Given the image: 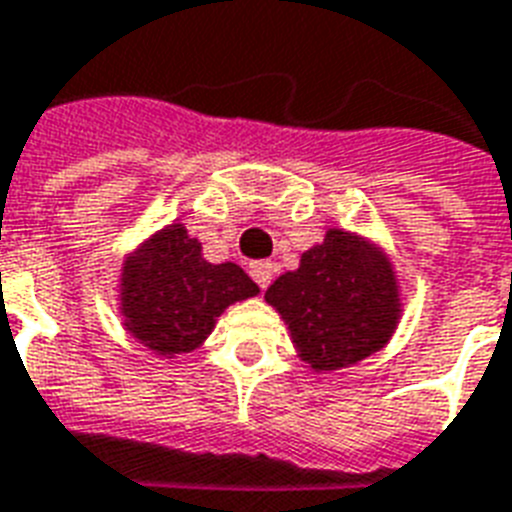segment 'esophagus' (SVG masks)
I'll return each mask as SVG.
<instances>
[{
    "label": "esophagus",
    "mask_w": 512,
    "mask_h": 512,
    "mask_svg": "<svg viewBox=\"0 0 512 512\" xmlns=\"http://www.w3.org/2000/svg\"><path fill=\"white\" fill-rule=\"evenodd\" d=\"M249 273H252V279H255L257 287L268 289V284L273 281V273H276V265H273L271 260H260V263H255L249 268Z\"/></svg>",
    "instance_id": "esophagus-1"
}]
</instances>
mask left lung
I'll use <instances>...</instances> for the list:
<instances>
[{
    "label": "left lung",
    "instance_id": "8db88e82",
    "mask_svg": "<svg viewBox=\"0 0 512 512\" xmlns=\"http://www.w3.org/2000/svg\"><path fill=\"white\" fill-rule=\"evenodd\" d=\"M265 300L287 321L292 342L313 369H340L372 356L398 324L393 268L380 249L345 231L300 257L273 281Z\"/></svg>",
    "mask_w": 512,
    "mask_h": 512
}]
</instances>
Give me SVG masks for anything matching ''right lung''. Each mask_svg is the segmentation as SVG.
Segmentation results:
<instances>
[{
	"instance_id": "obj_1",
	"label": "right lung",
	"mask_w": 512,
	"mask_h": 512,
	"mask_svg": "<svg viewBox=\"0 0 512 512\" xmlns=\"http://www.w3.org/2000/svg\"><path fill=\"white\" fill-rule=\"evenodd\" d=\"M257 292L236 263H207L199 241L175 223L124 263L122 313L140 342L172 356L196 348L228 305Z\"/></svg>"
}]
</instances>
